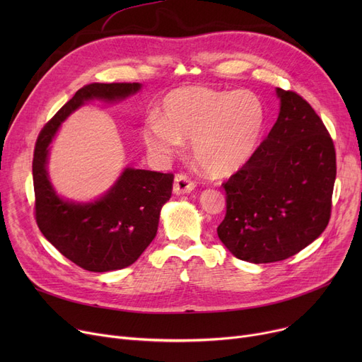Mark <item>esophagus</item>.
Masks as SVG:
<instances>
[{"mask_svg": "<svg viewBox=\"0 0 362 362\" xmlns=\"http://www.w3.org/2000/svg\"><path fill=\"white\" fill-rule=\"evenodd\" d=\"M197 183L191 180V177H187L186 175H176L175 177V185H173V192L176 195H183V194H191L195 189Z\"/></svg>", "mask_w": 362, "mask_h": 362, "instance_id": "1", "label": "esophagus"}]
</instances>
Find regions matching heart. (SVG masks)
<instances>
[{
	"label": "heart",
	"mask_w": 362,
	"mask_h": 362,
	"mask_svg": "<svg viewBox=\"0 0 362 362\" xmlns=\"http://www.w3.org/2000/svg\"><path fill=\"white\" fill-rule=\"evenodd\" d=\"M164 120L151 117L142 136L160 157L175 154L182 138H191L195 161L205 173L227 176L250 161L261 139L265 110L251 90H221L183 86L171 90L163 104Z\"/></svg>",
	"instance_id": "obj_1"
}]
</instances>
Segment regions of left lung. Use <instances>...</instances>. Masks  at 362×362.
I'll return each instance as SVG.
<instances>
[{"mask_svg":"<svg viewBox=\"0 0 362 362\" xmlns=\"http://www.w3.org/2000/svg\"><path fill=\"white\" fill-rule=\"evenodd\" d=\"M277 122L250 161L221 186L226 216L217 235L236 258L286 259L329 224L336 179L334 144L314 108L277 88Z\"/></svg>","mask_w":362,"mask_h":362,"instance_id":"obj_1","label":"left lung"}]
</instances>
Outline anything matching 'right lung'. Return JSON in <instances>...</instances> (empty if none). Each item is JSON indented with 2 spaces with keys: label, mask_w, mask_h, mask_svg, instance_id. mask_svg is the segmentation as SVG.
Returning <instances> with one entry per match:
<instances>
[{
  "label": "right lung",
  "mask_w": 362,
  "mask_h": 362,
  "mask_svg": "<svg viewBox=\"0 0 362 362\" xmlns=\"http://www.w3.org/2000/svg\"><path fill=\"white\" fill-rule=\"evenodd\" d=\"M139 89V83L86 85L54 114L36 139L32 163L36 224L59 252L88 272L120 270L141 257L157 235L161 206L171 197L175 176L126 168L98 201L69 202L49 183L48 146L62 122L85 101H119Z\"/></svg>",
  "instance_id": "right-lung-1"
}]
</instances>
